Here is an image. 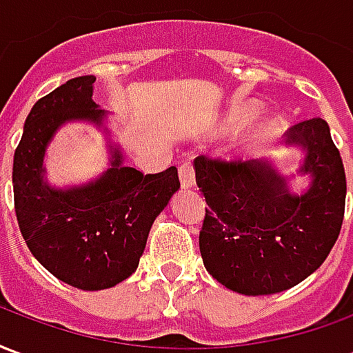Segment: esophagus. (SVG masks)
<instances>
[{
    "mask_svg": "<svg viewBox=\"0 0 353 353\" xmlns=\"http://www.w3.org/2000/svg\"><path fill=\"white\" fill-rule=\"evenodd\" d=\"M179 179H181V187L183 189H191L196 183V179H194V168H192L191 162H183L181 166H179Z\"/></svg>",
    "mask_w": 353,
    "mask_h": 353,
    "instance_id": "1",
    "label": "esophagus"
}]
</instances>
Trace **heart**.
Here are the masks:
<instances>
[{
  "label": "heart",
  "mask_w": 353,
  "mask_h": 353,
  "mask_svg": "<svg viewBox=\"0 0 353 353\" xmlns=\"http://www.w3.org/2000/svg\"><path fill=\"white\" fill-rule=\"evenodd\" d=\"M259 111V103H242V105H236V108H232L223 115L221 121L217 123V132L221 136H234L238 132L244 130L245 126L257 117ZM276 136H278V121L274 117H265L261 121H255L242 134V138L238 139V154L244 157V159L255 157L261 151H265L266 147L276 139Z\"/></svg>",
  "instance_id": "obj_1"
}]
</instances>
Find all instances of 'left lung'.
<instances>
[{"mask_svg":"<svg viewBox=\"0 0 353 353\" xmlns=\"http://www.w3.org/2000/svg\"><path fill=\"white\" fill-rule=\"evenodd\" d=\"M285 145L303 151L291 192L272 159L245 162L194 159L196 185L206 199L200 253L206 270L230 291L272 295L306 280L341 234L346 174L323 119L289 128Z\"/></svg>","mask_w":353,"mask_h":353,"instance_id":"1","label":"left lung"}]
</instances>
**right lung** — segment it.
Returning <instances> with one entry per match:
<instances>
[{"instance_id": "right-lung-1", "label": "right lung", "mask_w": 353, "mask_h": 353, "mask_svg": "<svg viewBox=\"0 0 353 353\" xmlns=\"http://www.w3.org/2000/svg\"><path fill=\"white\" fill-rule=\"evenodd\" d=\"M96 77H75L35 101L12 161L14 212L30 252L52 276L83 291L109 289L136 272L157 215L179 189L177 168L143 176L111 141L108 111L92 100ZM68 122L110 138V168L88 184L54 188L44 154Z\"/></svg>"}]
</instances>
